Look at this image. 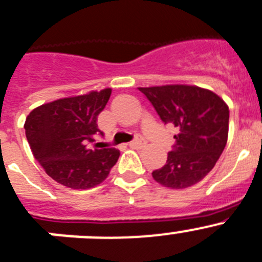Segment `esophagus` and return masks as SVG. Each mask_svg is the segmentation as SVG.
<instances>
[{
	"label": "esophagus",
	"instance_id": "1",
	"mask_svg": "<svg viewBox=\"0 0 262 262\" xmlns=\"http://www.w3.org/2000/svg\"><path fill=\"white\" fill-rule=\"evenodd\" d=\"M145 145H146V141H145L142 137H137L136 140H133V141L129 142V146H130V148L140 149V148H144Z\"/></svg>",
	"mask_w": 262,
	"mask_h": 262
}]
</instances>
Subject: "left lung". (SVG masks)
<instances>
[{
  "label": "left lung",
  "mask_w": 262,
  "mask_h": 262,
  "mask_svg": "<svg viewBox=\"0 0 262 262\" xmlns=\"http://www.w3.org/2000/svg\"><path fill=\"white\" fill-rule=\"evenodd\" d=\"M150 101L164 124L179 133L162 168L153 179L172 189H184L201 181L214 168L228 141L229 107L208 89L190 85L138 88Z\"/></svg>",
  "instance_id": "left-lung-1"
}]
</instances>
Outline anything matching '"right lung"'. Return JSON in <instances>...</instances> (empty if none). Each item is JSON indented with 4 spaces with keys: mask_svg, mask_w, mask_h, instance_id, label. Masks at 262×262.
I'll list each match as a JSON object with an SVG mask.
<instances>
[{
    "mask_svg": "<svg viewBox=\"0 0 262 262\" xmlns=\"http://www.w3.org/2000/svg\"><path fill=\"white\" fill-rule=\"evenodd\" d=\"M112 89L61 98L33 109L26 117L25 133L32 153L54 181L72 189H89L107 177L120 150L90 149L100 133L97 117Z\"/></svg>",
    "mask_w": 262,
    "mask_h": 262,
    "instance_id": "add662e5",
    "label": "right lung"
}]
</instances>
